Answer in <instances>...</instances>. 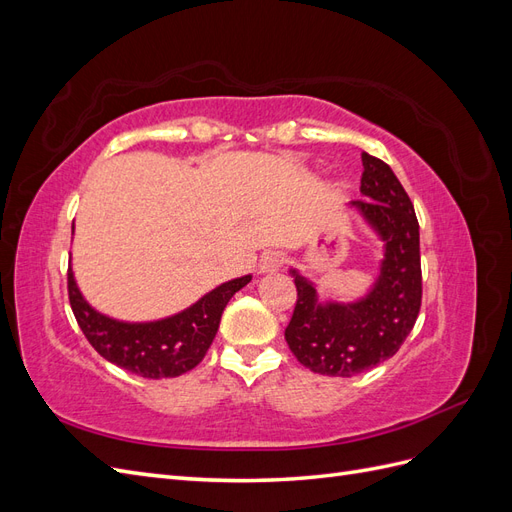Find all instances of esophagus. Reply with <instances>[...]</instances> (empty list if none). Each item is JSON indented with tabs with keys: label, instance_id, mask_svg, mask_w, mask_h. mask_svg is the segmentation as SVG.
<instances>
[{
	"label": "esophagus",
	"instance_id": "34e87169",
	"mask_svg": "<svg viewBox=\"0 0 512 512\" xmlns=\"http://www.w3.org/2000/svg\"><path fill=\"white\" fill-rule=\"evenodd\" d=\"M282 265H284V256L280 252H265L260 256L258 271L260 273H275L282 269Z\"/></svg>",
	"mask_w": 512,
	"mask_h": 512
}]
</instances>
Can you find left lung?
Returning <instances> with one entry per match:
<instances>
[{
    "instance_id": "obj_1",
    "label": "left lung",
    "mask_w": 512,
    "mask_h": 512,
    "mask_svg": "<svg viewBox=\"0 0 512 512\" xmlns=\"http://www.w3.org/2000/svg\"><path fill=\"white\" fill-rule=\"evenodd\" d=\"M361 194L350 207L384 243L374 286L352 303L322 301L314 282L290 269L297 305L286 342L297 361L322 376L350 378L391 359L412 331L423 297L414 205L389 164L363 153Z\"/></svg>"
}]
</instances>
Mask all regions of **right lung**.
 I'll return each instance as SVG.
<instances>
[{
	"mask_svg": "<svg viewBox=\"0 0 512 512\" xmlns=\"http://www.w3.org/2000/svg\"><path fill=\"white\" fill-rule=\"evenodd\" d=\"M250 282L252 275L224 282L175 316L151 322H123L91 307L76 286L72 267L68 269L70 305L87 342L106 361L151 380L181 376L203 361L220 329L224 307L232 294Z\"/></svg>",
	"mask_w": 512,
	"mask_h": 512,
	"instance_id": "add662e5",
	"label": "right lung"
}]
</instances>
